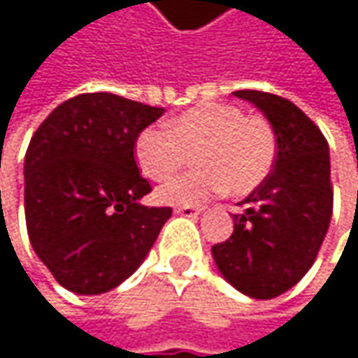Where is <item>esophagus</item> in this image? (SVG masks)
I'll use <instances>...</instances> for the list:
<instances>
[{
    "mask_svg": "<svg viewBox=\"0 0 358 358\" xmlns=\"http://www.w3.org/2000/svg\"><path fill=\"white\" fill-rule=\"evenodd\" d=\"M201 207H192V205H180L176 207V213L180 215H188V217H196V215H201Z\"/></svg>",
    "mask_w": 358,
    "mask_h": 358,
    "instance_id": "esophagus-1",
    "label": "esophagus"
}]
</instances>
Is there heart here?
<instances>
[{"label": "heart", "instance_id": "b5f03b06", "mask_svg": "<svg viewBox=\"0 0 358 358\" xmlns=\"http://www.w3.org/2000/svg\"><path fill=\"white\" fill-rule=\"evenodd\" d=\"M192 159L194 170L157 190L164 205H196L228 190L252 192L269 176L275 159V132L267 120L245 115L228 103H205L166 122V132L145 128L134 143L138 170L164 182Z\"/></svg>", "mask_w": 358, "mask_h": 358}]
</instances>
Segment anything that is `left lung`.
<instances>
[{
  "label": "left lung",
  "mask_w": 358,
  "mask_h": 358,
  "mask_svg": "<svg viewBox=\"0 0 358 358\" xmlns=\"http://www.w3.org/2000/svg\"><path fill=\"white\" fill-rule=\"evenodd\" d=\"M259 109L275 132L273 170L241 205L234 232L211 249L220 273L250 299H273L311 269L329 228L334 192L329 147L322 130L292 101L236 91Z\"/></svg>",
  "instance_id": "left-lung-1"
}]
</instances>
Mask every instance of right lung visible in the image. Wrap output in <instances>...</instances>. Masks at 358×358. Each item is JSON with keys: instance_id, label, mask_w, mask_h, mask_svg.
I'll use <instances>...</instances> for the list:
<instances>
[{"instance_id": "add662e5", "label": "right lung", "mask_w": 358, "mask_h": 358, "mask_svg": "<svg viewBox=\"0 0 358 358\" xmlns=\"http://www.w3.org/2000/svg\"><path fill=\"white\" fill-rule=\"evenodd\" d=\"M111 93L64 101L36 128L24 157L31 245L76 294H103L128 280L172 217L141 203L151 184L134 162L136 136L164 115Z\"/></svg>"}]
</instances>
